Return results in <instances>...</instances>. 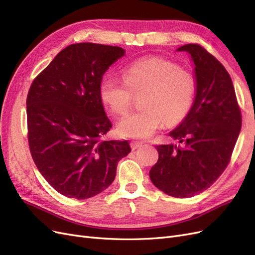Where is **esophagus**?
<instances>
[{
	"label": "esophagus",
	"mask_w": 255,
	"mask_h": 255,
	"mask_svg": "<svg viewBox=\"0 0 255 255\" xmlns=\"http://www.w3.org/2000/svg\"><path fill=\"white\" fill-rule=\"evenodd\" d=\"M140 146H142L141 142H138V141H132V142H130V148H132V150H136L138 148H140Z\"/></svg>",
	"instance_id": "1"
}]
</instances>
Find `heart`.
I'll return each mask as SVG.
<instances>
[{
    "label": "heart",
    "instance_id": "1",
    "mask_svg": "<svg viewBox=\"0 0 255 255\" xmlns=\"http://www.w3.org/2000/svg\"><path fill=\"white\" fill-rule=\"evenodd\" d=\"M144 110L125 116L117 126L120 136L145 139L163 126L180 123L189 113L196 94V82L187 71L171 61L151 57L126 68L123 81L106 75L100 85L102 102L115 115L127 113L133 95H140Z\"/></svg>",
    "mask_w": 255,
    "mask_h": 255
}]
</instances>
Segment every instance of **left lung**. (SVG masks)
I'll return each instance as SVG.
<instances>
[{
  "label": "left lung",
  "instance_id": "left-lung-1",
  "mask_svg": "<svg viewBox=\"0 0 255 255\" xmlns=\"http://www.w3.org/2000/svg\"><path fill=\"white\" fill-rule=\"evenodd\" d=\"M194 63L196 94L186 117L170 135L182 145H157L150 179L165 194L189 198L207 189L227 168L242 128V114L230 74L201 45L176 49Z\"/></svg>",
  "mask_w": 255,
  "mask_h": 255
}]
</instances>
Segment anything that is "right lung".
I'll return each mask as SVG.
<instances>
[{"label": "right lung", "instance_id": "obj_1", "mask_svg": "<svg viewBox=\"0 0 255 255\" xmlns=\"http://www.w3.org/2000/svg\"><path fill=\"white\" fill-rule=\"evenodd\" d=\"M120 47L68 45L34 80L26 99L28 144L34 163L59 194L78 200L113 183L128 140H101L113 127L100 97L104 73L125 56Z\"/></svg>", "mask_w": 255, "mask_h": 255}]
</instances>
